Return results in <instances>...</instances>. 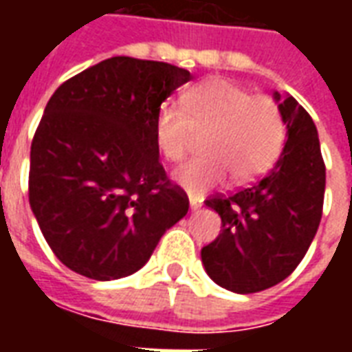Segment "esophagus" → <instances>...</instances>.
<instances>
[{"mask_svg":"<svg viewBox=\"0 0 352 352\" xmlns=\"http://www.w3.org/2000/svg\"><path fill=\"white\" fill-rule=\"evenodd\" d=\"M201 206H204V199L198 198V196H190V209H192V211H198Z\"/></svg>","mask_w":352,"mask_h":352,"instance_id":"34e87169","label":"esophagus"}]
</instances>
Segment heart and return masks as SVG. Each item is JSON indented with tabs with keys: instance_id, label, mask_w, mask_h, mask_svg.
Here are the masks:
<instances>
[{
	"instance_id": "b5f03b06",
	"label": "heart",
	"mask_w": 352,
	"mask_h": 352,
	"mask_svg": "<svg viewBox=\"0 0 352 352\" xmlns=\"http://www.w3.org/2000/svg\"><path fill=\"white\" fill-rule=\"evenodd\" d=\"M285 120L267 96H252L228 79H211L183 98V107L164 103L154 116V143L168 162H181L194 135L204 156L175 171V183L201 196L228 175L249 183L272 168L285 143Z\"/></svg>"
}]
</instances>
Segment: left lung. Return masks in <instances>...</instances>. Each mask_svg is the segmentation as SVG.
I'll list each match as a JSON object with an SVG mask.
<instances>
[{"instance_id": "1", "label": "left lung", "mask_w": 352, "mask_h": 352, "mask_svg": "<svg viewBox=\"0 0 352 352\" xmlns=\"http://www.w3.org/2000/svg\"><path fill=\"white\" fill-rule=\"evenodd\" d=\"M287 124L277 164L260 181L206 206L222 230L201 249L207 275L226 290L251 294L275 287L302 262L317 234L324 204L326 168L315 122L292 98L275 92Z\"/></svg>"}]
</instances>
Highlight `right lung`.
I'll return each instance as SVG.
<instances>
[{
  "mask_svg": "<svg viewBox=\"0 0 352 352\" xmlns=\"http://www.w3.org/2000/svg\"><path fill=\"white\" fill-rule=\"evenodd\" d=\"M192 79L183 67L115 56L67 79L30 153V206L56 258L88 279L141 270L188 213L154 143V116Z\"/></svg>",
  "mask_w": 352,
  "mask_h": 352,
  "instance_id": "add662e5",
  "label": "right lung"
}]
</instances>
